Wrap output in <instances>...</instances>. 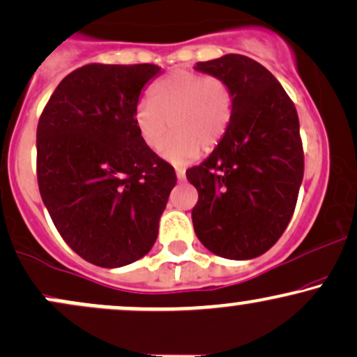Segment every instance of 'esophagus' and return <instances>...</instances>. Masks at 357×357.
<instances>
[{
	"mask_svg": "<svg viewBox=\"0 0 357 357\" xmlns=\"http://www.w3.org/2000/svg\"><path fill=\"white\" fill-rule=\"evenodd\" d=\"M176 176H178L179 181H183V179L186 178V171H184V167H176Z\"/></svg>",
	"mask_w": 357,
	"mask_h": 357,
	"instance_id": "obj_1",
	"label": "esophagus"
}]
</instances>
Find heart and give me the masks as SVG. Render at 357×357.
I'll return each mask as SVG.
<instances>
[{"instance_id":"obj_1","label":"heart","mask_w":357,"mask_h":357,"mask_svg":"<svg viewBox=\"0 0 357 357\" xmlns=\"http://www.w3.org/2000/svg\"><path fill=\"white\" fill-rule=\"evenodd\" d=\"M235 97L230 85L218 77L192 70H174L151 87V100L141 99L132 121L141 141L159 149L173 165H186L198 158L199 147L211 151L228 132Z\"/></svg>"}]
</instances>
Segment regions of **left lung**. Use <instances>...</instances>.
I'll use <instances>...</instances> for the list:
<instances>
[{"instance_id": "8db88e82", "label": "left lung", "mask_w": 357, "mask_h": 357, "mask_svg": "<svg viewBox=\"0 0 357 357\" xmlns=\"http://www.w3.org/2000/svg\"><path fill=\"white\" fill-rule=\"evenodd\" d=\"M196 72L223 79L235 97L231 124L186 178L198 190L191 218L215 255L250 260L280 238L304 178L297 110L264 65L245 55L198 61Z\"/></svg>"}]
</instances>
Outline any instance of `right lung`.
<instances>
[{"mask_svg":"<svg viewBox=\"0 0 357 357\" xmlns=\"http://www.w3.org/2000/svg\"><path fill=\"white\" fill-rule=\"evenodd\" d=\"M161 67L92 63L52 93L36 129V176L61 238L97 267L139 260L158 238L174 167L139 137L132 112Z\"/></svg>","mask_w":357,"mask_h":357,"instance_id":"right-lung-1","label":"right lung"}]
</instances>
